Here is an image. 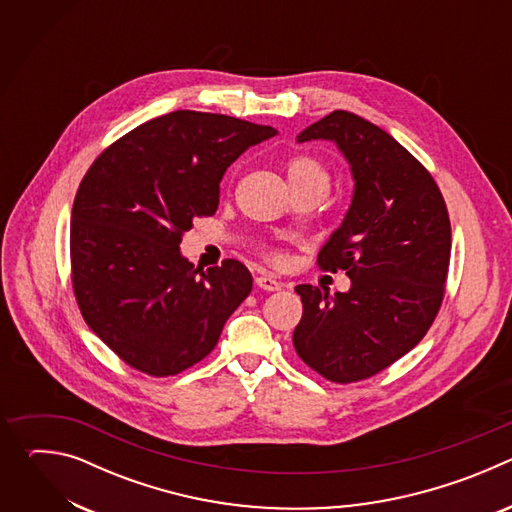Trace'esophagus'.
<instances>
[{
	"mask_svg": "<svg viewBox=\"0 0 512 512\" xmlns=\"http://www.w3.org/2000/svg\"><path fill=\"white\" fill-rule=\"evenodd\" d=\"M255 283L261 287V289H265V291H279L281 287H283V283L281 281H277L275 277H271V275H257L255 277Z\"/></svg>",
	"mask_w": 512,
	"mask_h": 512,
	"instance_id": "1",
	"label": "esophagus"
}]
</instances>
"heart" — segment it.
Instances as JSON below:
<instances>
[{"mask_svg": "<svg viewBox=\"0 0 512 512\" xmlns=\"http://www.w3.org/2000/svg\"><path fill=\"white\" fill-rule=\"evenodd\" d=\"M287 178L291 188L294 186H302V184H310V182H320V184H330L328 172L324 170V166L310 158V156H294L287 162Z\"/></svg>", "mask_w": 512, "mask_h": 512, "instance_id": "heart-1", "label": "heart"}]
</instances>
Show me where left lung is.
Returning a JSON list of instances; mask_svg holds the SVG:
<instances>
[{
	"instance_id": "obj_1",
	"label": "left lung",
	"mask_w": 512,
	"mask_h": 512,
	"mask_svg": "<svg viewBox=\"0 0 512 512\" xmlns=\"http://www.w3.org/2000/svg\"><path fill=\"white\" fill-rule=\"evenodd\" d=\"M324 139L350 166L354 192L340 227L320 249L322 269H344L348 291L298 285L304 314L298 356L334 383L369 379L407 354L444 300L452 229L431 174L377 127L334 111L298 135Z\"/></svg>"
}]
</instances>
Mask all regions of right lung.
I'll return each mask as SVG.
<instances>
[{
	"label": "right lung",
	"mask_w": 512,
	"mask_h": 512,
	"mask_svg": "<svg viewBox=\"0 0 512 512\" xmlns=\"http://www.w3.org/2000/svg\"><path fill=\"white\" fill-rule=\"evenodd\" d=\"M273 135L229 115L172 111L117 139L85 174L72 204V287L89 328L129 367L186 371L251 294L243 263L198 269L180 243L194 218L216 212L227 168Z\"/></svg>",
	"instance_id": "right-lung-1"
}]
</instances>
